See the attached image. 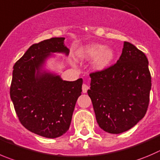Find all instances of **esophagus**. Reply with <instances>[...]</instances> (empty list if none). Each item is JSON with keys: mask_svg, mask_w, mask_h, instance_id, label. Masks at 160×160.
I'll return each mask as SVG.
<instances>
[{"mask_svg": "<svg viewBox=\"0 0 160 160\" xmlns=\"http://www.w3.org/2000/svg\"><path fill=\"white\" fill-rule=\"evenodd\" d=\"M82 92H84V93H86V92H87L88 89H89V86L86 84H82Z\"/></svg>", "mask_w": 160, "mask_h": 160, "instance_id": "1", "label": "esophagus"}]
</instances>
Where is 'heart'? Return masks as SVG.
Returning <instances> with one entry per match:
<instances>
[{
  "mask_svg": "<svg viewBox=\"0 0 160 160\" xmlns=\"http://www.w3.org/2000/svg\"><path fill=\"white\" fill-rule=\"evenodd\" d=\"M78 55L80 57L85 59H92L97 56L94 60V65L99 70L108 67L115 56L114 52L111 48H104L101 45H91L84 47L79 50Z\"/></svg>",
  "mask_w": 160,
  "mask_h": 160,
  "instance_id": "obj_1",
  "label": "heart"
}]
</instances>
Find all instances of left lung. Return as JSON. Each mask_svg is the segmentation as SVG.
I'll return each mask as SVG.
<instances>
[{"label": "left lung", "instance_id": "obj_1", "mask_svg": "<svg viewBox=\"0 0 160 160\" xmlns=\"http://www.w3.org/2000/svg\"><path fill=\"white\" fill-rule=\"evenodd\" d=\"M92 100L99 127L110 133L130 130L145 115L152 78L142 51L128 42L115 64L89 74Z\"/></svg>", "mask_w": 160, "mask_h": 160}]
</instances>
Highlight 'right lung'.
I'll use <instances>...</instances> for the list:
<instances>
[{
    "mask_svg": "<svg viewBox=\"0 0 160 160\" xmlns=\"http://www.w3.org/2000/svg\"><path fill=\"white\" fill-rule=\"evenodd\" d=\"M64 38H52L32 45L13 67L10 97L21 124L40 136L56 138L68 130L82 79L63 81L59 76L35 71L50 52H66Z\"/></svg>",
    "mask_w": 160,
    "mask_h": 160,
    "instance_id": "right-lung-1",
    "label": "right lung"
}]
</instances>
